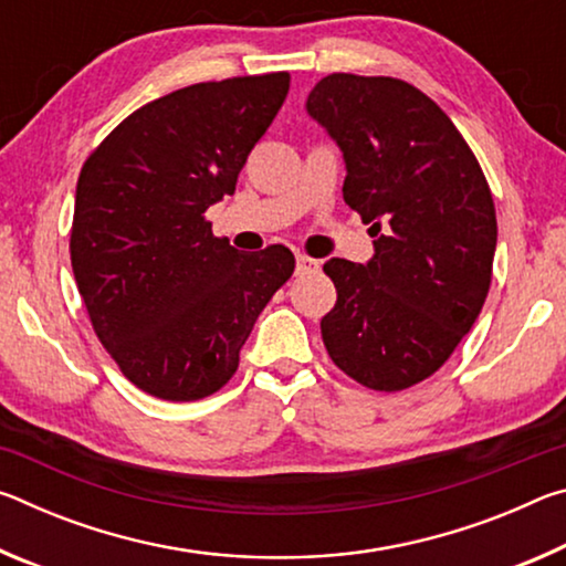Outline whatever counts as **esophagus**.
Instances as JSON below:
<instances>
[{
  "mask_svg": "<svg viewBox=\"0 0 566 566\" xmlns=\"http://www.w3.org/2000/svg\"><path fill=\"white\" fill-rule=\"evenodd\" d=\"M317 270H319L317 260H312V256H306V254H296V274H310Z\"/></svg>",
  "mask_w": 566,
  "mask_h": 566,
  "instance_id": "34e87169",
  "label": "esophagus"
}]
</instances>
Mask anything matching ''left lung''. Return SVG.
<instances>
[{
	"label": "left lung",
	"mask_w": 566,
	"mask_h": 566,
	"mask_svg": "<svg viewBox=\"0 0 566 566\" xmlns=\"http://www.w3.org/2000/svg\"><path fill=\"white\" fill-rule=\"evenodd\" d=\"M306 112L342 149L344 202L375 237L367 264H324L337 286L324 347L364 387H415L452 357L490 292V185L452 119L395 76L329 74Z\"/></svg>",
	"instance_id": "left-lung-1"
}]
</instances>
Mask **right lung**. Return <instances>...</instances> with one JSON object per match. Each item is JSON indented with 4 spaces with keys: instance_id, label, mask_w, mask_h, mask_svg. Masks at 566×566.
<instances>
[{
    "instance_id": "add662e5",
    "label": "right lung",
    "mask_w": 566,
    "mask_h": 566,
    "mask_svg": "<svg viewBox=\"0 0 566 566\" xmlns=\"http://www.w3.org/2000/svg\"><path fill=\"white\" fill-rule=\"evenodd\" d=\"M286 92V72L177 90L132 112L80 171L74 280L104 349L151 397L195 401L222 389L294 272L286 247L244 254L205 219L234 195Z\"/></svg>"
}]
</instances>
